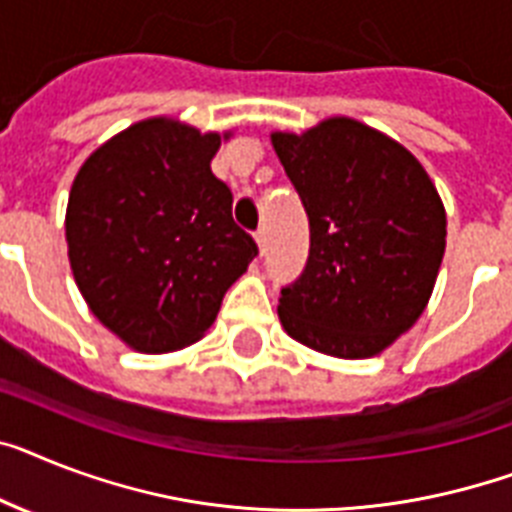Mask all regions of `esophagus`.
<instances>
[{"instance_id": "1", "label": "esophagus", "mask_w": 512, "mask_h": 512, "mask_svg": "<svg viewBox=\"0 0 512 512\" xmlns=\"http://www.w3.org/2000/svg\"><path fill=\"white\" fill-rule=\"evenodd\" d=\"M253 238H256V246H259V251L264 253V248H266V232L259 230V232H256V235H253Z\"/></svg>"}]
</instances>
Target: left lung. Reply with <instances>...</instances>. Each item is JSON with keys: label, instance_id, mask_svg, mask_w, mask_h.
Instances as JSON below:
<instances>
[{"label": "left lung", "instance_id": "left-lung-1", "mask_svg": "<svg viewBox=\"0 0 512 512\" xmlns=\"http://www.w3.org/2000/svg\"><path fill=\"white\" fill-rule=\"evenodd\" d=\"M308 214L306 269L282 290V329L335 358H371L418 322L445 256V204L416 156L353 117L272 135Z\"/></svg>", "mask_w": 512, "mask_h": 512}]
</instances>
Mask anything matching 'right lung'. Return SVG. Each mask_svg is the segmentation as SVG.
Here are the masks:
<instances>
[{
  "label": "right lung",
  "instance_id": "add662e5",
  "mask_svg": "<svg viewBox=\"0 0 512 512\" xmlns=\"http://www.w3.org/2000/svg\"><path fill=\"white\" fill-rule=\"evenodd\" d=\"M230 135L149 117L101 143L75 175L65 214L75 285L138 353L201 340L259 253L232 222L230 188L211 172Z\"/></svg>",
  "mask_w": 512,
  "mask_h": 512
}]
</instances>
